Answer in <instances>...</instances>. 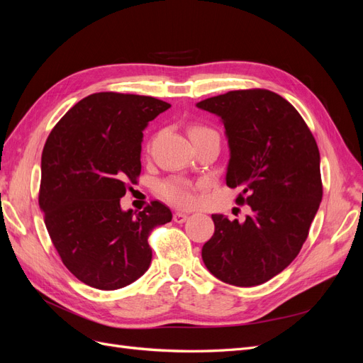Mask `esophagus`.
Returning a JSON list of instances; mask_svg holds the SVG:
<instances>
[{
    "mask_svg": "<svg viewBox=\"0 0 363 363\" xmlns=\"http://www.w3.org/2000/svg\"><path fill=\"white\" fill-rule=\"evenodd\" d=\"M172 219H174V221L177 223V224H183V223L186 221V219H188V215L183 213V212H175V213L172 215Z\"/></svg>",
    "mask_w": 363,
    "mask_h": 363,
    "instance_id": "1",
    "label": "esophagus"
}]
</instances>
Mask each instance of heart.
I'll return each instance as SVG.
<instances>
[{"label":"heart","instance_id":"obj_1","mask_svg":"<svg viewBox=\"0 0 363 363\" xmlns=\"http://www.w3.org/2000/svg\"><path fill=\"white\" fill-rule=\"evenodd\" d=\"M208 133H216L215 130L206 125H191L189 136H203ZM157 194L162 199L175 207H189L195 203V186L183 177H169L157 186Z\"/></svg>","mask_w":363,"mask_h":363}]
</instances>
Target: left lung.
<instances>
[{"mask_svg":"<svg viewBox=\"0 0 363 363\" xmlns=\"http://www.w3.org/2000/svg\"><path fill=\"white\" fill-rule=\"evenodd\" d=\"M200 108L221 116L230 145L227 186L251 213L242 224L212 215L215 233L201 250L207 269L239 288L277 276L298 256L323 200L320 151L296 108L268 89L207 98Z\"/></svg>","mask_w":363,"mask_h":363,"instance_id":"1","label":"left lung"}]
</instances>
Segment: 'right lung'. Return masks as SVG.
<instances>
[{
    "instance_id": "1",
    "label": "right lung",
    "mask_w": 363,
    "mask_h": 363,
    "mask_svg": "<svg viewBox=\"0 0 363 363\" xmlns=\"http://www.w3.org/2000/svg\"><path fill=\"white\" fill-rule=\"evenodd\" d=\"M169 107L145 95L92 94L45 142L39 207L63 265L87 286L115 291L144 276L152 257L148 236L172 219L160 201L139 213L119 204L140 175L142 130Z\"/></svg>"
}]
</instances>
